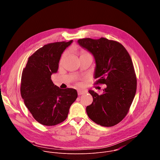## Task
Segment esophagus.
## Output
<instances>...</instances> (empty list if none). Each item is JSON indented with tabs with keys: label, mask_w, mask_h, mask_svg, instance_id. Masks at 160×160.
Here are the masks:
<instances>
[{
	"label": "esophagus",
	"mask_w": 160,
	"mask_h": 160,
	"mask_svg": "<svg viewBox=\"0 0 160 160\" xmlns=\"http://www.w3.org/2000/svg\"><path fill=\"white\" fill-rule=\"evenodd\" d=\"M77 92H78V94L79 96L82 95V94H84L86 93V91H85V90H78Z\"/></svg>",
	"instance_id": "1"
}]
</instances>
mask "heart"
<instances>
[{
  "instance_id": "heart-1",
  "label": "heart",
  "mask_w": 160,
  "mask_h": 160,
  "mask_svg": "<svg viewBox=\"0 0 160 160\" xmlns=\"http://www.w3.org/2000/svg\"><path fill=\"white\" fill-rule=\"evenodd\" d=\"M86 54V53H83L82 54ZM66 56V54H64L62 56V58H61V61H60V62H62L63 61V60H64V59L65 58Z\"/></svg>"
}]
</instances>
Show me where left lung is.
Segmentation results:
<instances>
[{
  "label": "left lung",
  "mask_w": 160,
  "mask_h": 160,
  "mask_svg": "<svg viewBox=\"0 0 160 160\" xmlns=\"http://www.w3.org/2000/svg\"><path fill=\"white\" fill-rule=\"evenodd\" d=\"M80 46L92 54L95 59V84L106 85L103 93L94 90L88 92L93 102L87 106L90 119L103 127H112L127 115L135 95L137 78L131 58L123 45L101 37L79 39Z\"/></svg>",
  "instance_id": "obj_1"
}]
</instances>
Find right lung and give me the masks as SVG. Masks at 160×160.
<instances>
[{"label":"right lung","instance_id":"1","mask_svg":"<svg viewBox=\"0 0 160 160\" xmlns=\"http://www.w3.org/2000/svg\"><path fill=\"white\" fill-rule=\"evenodd\" d=\"M58 42L45 45L29 57L22 70L21 95L33 118L40 124L53 126L64 121L78 97L73 88H60L51 80L58 72L64 51L71 45Z\"/></svg>","mask_w":160,"mask_h":160}]
</instances>
